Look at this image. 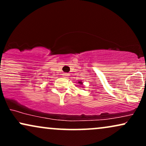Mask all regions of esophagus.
<instances>
[{"mask_svg":"<svg viewBox=\"0 0 146 146\" xmlns=\"http://www.w3.org/2000/svg\"><path fill=\"white\" fill-rule=\"evenodd\" d=\"M63 76L64 77H68V73H64Z\"/></svg>","mask_w":146,"mask_h":146,"instance_id":"1","label":"esophagus"}]
</instances>
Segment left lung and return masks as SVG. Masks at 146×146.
Masks as SVG:
<instances>
[{
  "instance_id": "1",
  "label": "left lung",
  "mask_w": 146,
  "mask_h": 146,
  "mask_svg": "<svg viewBox=\"0 0 146 146\" xmlns=\"http://www.w3.org/2000/svg\"><path fill=\"white\" fill-rule=\"evenodd\" d=\"M78 84H80V85H82V82H78Z\"/></svg>"
}]
</instances>
